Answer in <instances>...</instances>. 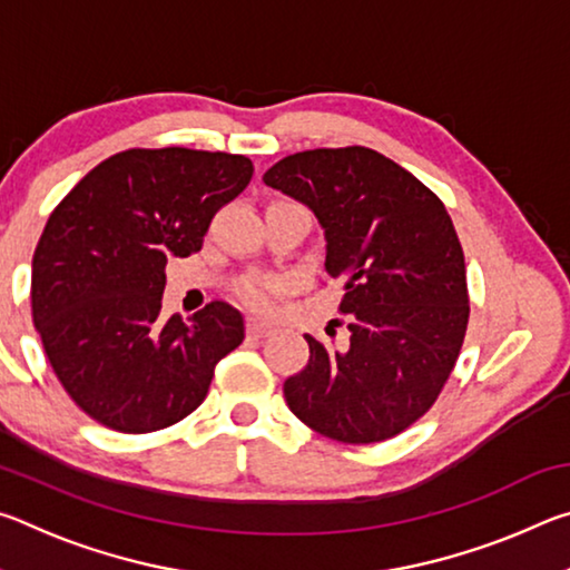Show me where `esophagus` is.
Instances as JSON below:
<instances>
[{"instance_id": "1", "label": "esophagus", "mask_w": 570, "mask_h": 570, "mask_svg": "<svg viewBox=\"0 0 570 570\" xmlns=\"http://www.w3.org/2000/svg\"><path fill=\"white\" fill-rule=\"evenodd\" d=\"M246 330H248V334H250V336H256V340H262V336L274 334V326H272V324H266V322H262V320H248Z\"/></svg>"}]
</instances>
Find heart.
Segmentation results:
<instances>
[{
    "label": "heart",
    "instance_id": "heart-1",
    "mask_svg": "<svg viewBox=\"0 0 570 570\" xmlns=\"http://www.w3.org/2000/svg\"><path fill=\"white\" fill-rule=\"evenodd\" d=\"M286 284L282 278H274V276H262V278H250L244 286H240V296H244V302L256 308V312H272L274 308V296L282 292Z\"/></svg>",
    "mask_w": 570,
    "mask_h": 570
}]
</instances>
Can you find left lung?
Here are the masks:
<instances>
[{
	"label": "left lung",
	"mask_w": 570,
	"mask_h": 570,
	"mask_svg": "<svg viewBox=\"0 0 570 570\" xmlns=\"http://www.w3.org/2000/svg\"><path fill=\"white\" fill-rule=\"evenodd\" d=\"M264 183L320 220L350 330L336 350L306 334L308 362L284 382L288 410L350 445L400 435L435 404L468 330L465 256L445 206L362 146L294 153Z\"/></svg>",
	"instance_id": "obj_1"
}]
</instances>
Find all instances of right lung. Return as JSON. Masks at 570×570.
Returning <instances> with one entry per match:
<instances>
[{
  "label": "right lung",
  "instance_id": "right-lung-1",
  "mask_svg": "<svg viewBox=\"0 0 570 570\" xmlns=\"http://www.w3.org/2000/svg\"><path fill=\"white\" fill-rule=\"evenodd\" d=\"M250 176L246 156L132 148L52 210L32 258L35 330L65 392L105 428L142 435L188 417L244 342V316L226 302L168 322L160 308L168 258L200 250Z\"/></svg>",
  "mask_w": 570,
  "mask_h": 570
}]
</instances>
